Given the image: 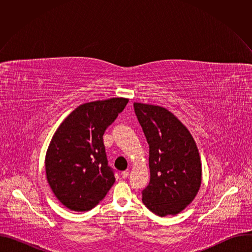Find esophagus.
Masks as SVG:
<instances>
[{"instance_id": "1", "label": "esophagus", "mask_w": 252, "mask_h": 252, "mask_svg": "<svg viewBox=\"0 0 252 252\" xmlns=\"http://www.w3.org/2000/svg\"><path fill=\"white\" fill-rule=\"evenodd\" d=\"M128 173H129V172H128L127 170L123 171V172H122V176H123V178H126V177L128 176Z\"/></svg>"}]
</instances>
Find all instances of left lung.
Segmentation results:
<instances>
[{"instance_id": "left-lung-1", "label": "left lung", "mask_w": 252, "mask_h": 252, "mask_svg": "<svg viewBox=\"0 0 252 252\" xmlns=\"http://www.w3.org/2000/svg\"><path fill=\"white\" fill-rule=\"evenodd\" d=\"M134 113L150 146L151 179L142 202L159 217L184 210L201 185V162L187 126L162 106L134 102Z\"/></svg>"}]
</instances>
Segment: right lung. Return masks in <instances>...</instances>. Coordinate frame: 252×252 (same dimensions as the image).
Returning a JSON list of instances; mask_svg holds the SVG:
<instances>
[{"label": "right lung", "instance_id": "right-lung-1", "mask_svg": "<svg viewBox=\"0 0 252 252\" xmlns=\"http://www.w3.org/2000/svg\"><path fill=\"white\" fill-rule=\"evenodd\" d=\"M127 102L125 97H113L81 104L56 130L46 155L47 181L68 209H92L115 184L102 135Z\"/></svg>", "mask_w": 252, "mask_h": 252}]
</instances>
